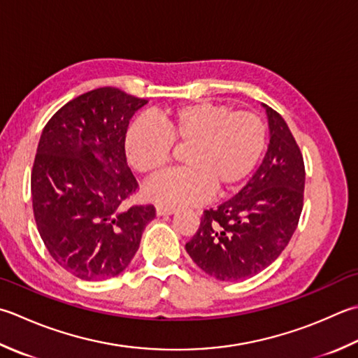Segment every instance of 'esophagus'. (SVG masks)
<instances>
[{"label": "esophagus", "instance_id": "esophagus-1", "mask_svg": "<svg viewBox=\"0 0 358 358\" xmlns=\"http://www.w3.org/2000/svg\"><path fill=\"white\" fill-rule=\"evenodd\" d=\"M175 213L173 208H169V206H161L158 205L157 206V215H171Z\"/></svg>", "mask_w": 358, "mask_h": 358}]
</instances>
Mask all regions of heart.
I'll return each instance as SVG.
<instances>
[{
  "instance_id": "heart-1",
  "label": "heart",
  "mask_w": 358,
  "mask_h": 358,
  "mask_svg": "<svg viewBox=\"0 0 358 358\" xmlns=\"http://www.w3.org/2000/svg\"><path fill=\"white\" fill-rule=\"evenodd\" d=\"M172 144L185 150V169L166 173L145 187V197L166 205H194L214 192L223 197L239 187L256 169L267 145V127L253 111L228 105L192 102L167 108L158 125L133 122L124 152L133 171L155 178L172 161Z\"/></svg>"
}]
</instances>
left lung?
I'll return each mask as SVG.
<instances>
[{
  "label": "left lung",
  "instance_id": "obj_1",
  "mask_svg": "<svg viewBox=\"0 0 358 358\" xmlns=\"http://www.w3.org/2000/svg\"><path fill=\"white\" fill-rule=\"evenodd\" d=\"M262 107L270 130L262 164L239 194L203 213L200 228L186 243L192 261L219 281H242L275 262L303 211V155L282 116Z\"/></svg>",
  "mask_w": 358,
  "mask_h": 358
}]
</instances>
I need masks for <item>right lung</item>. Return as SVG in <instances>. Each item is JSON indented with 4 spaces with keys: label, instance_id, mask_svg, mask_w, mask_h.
Returning a JSON list of instances; mask_svg holds the SVG:
<instances>
[{
    "label": "right lung",
    "instance_id": "obj_1",
    "mask_svg": "<svg viewBox=\"0 0 358 358\" xmlns=\"http://www.w3.org/2000/svg\"><path fill=\"white\" fill-rule=\"evenodd\" d=\"M145 103L97 88L63 105L41 131L31 175L35 223L54 261L85 281L127 268L155 217L152 205L124 206L138 189L124 138Z\"/></svg>",
    "mask_w": 358,
    "mask_h": 358
}]
</instances>
